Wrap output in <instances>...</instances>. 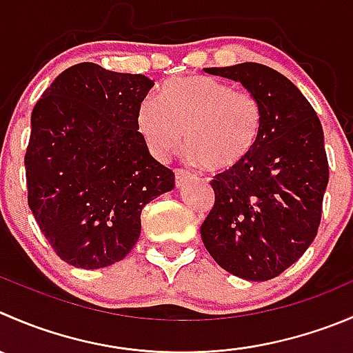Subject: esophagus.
Instances as JSON below:
<instances>
[{
  "label": "esophagus",
  "instance_id": "esophagus-1",
  "mask_svg": "<svg viewBox=\"0 0 353 353\" xmlns=\"http://www.w3.org/2000/svg\"><path fill=\"white\" fill-rule=\"evenodd\" d=\"M190 179H191V174L188 172V170H183V169L176 170V186L177 188H181L184 183H188Z\"/></svg>",
  "mask_w": 353,
  "mask_h": 353
}]
</instances>
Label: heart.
Listing matches in <instances>:
<instances>
[{
	"label": "heart",
	"instance_id": "obj_1",
	"mask_svg": "<svg viewBox=\"0 0 353 353\" xmlns=\"http://www.w3.org/2000/svg\"><path fill=\"white\" fill-rule=\"evenodd\" d=\"M262 107L250 91L205 75L167 82L138 110V131L150 153L165 160L186 150L203 169L219 172L239 165L262 132Z\"/></svg>",
	"mask_w": 353,
	"mask_h": 353
}]
</instances>
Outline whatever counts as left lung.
<instances>
[{
	"label": "left lung",
	"instance_id": "1",
	"mask_svg": "<svg viewBox=\"0 0 353 353\" xmlns=\"http://www.w3.org/2000/svg\"><path fill=\"white\" fill-rule=\"evenodd\" d=\"M239 82L262 107V132L239 165L212 179L200 229L212 259L246 281H268L312 245L330 181L319 117L290 79L265 65L205 68Z\"/></svg>",
	"mask_w": 353,
	"mask_h": 353
}]
</instances>
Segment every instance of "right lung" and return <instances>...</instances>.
<instances>
[{"instance_id": "right-lung-1", "label": "right lung", "mask_w": 353, "mask_h": 353, "mask_svg": "<svg viewBox=\"0 0 353 353\" xmlns=\"http://www.w3.org/2000/svg\"><path fill=\"white\" fill-rule=\"evenodd\" d=\"M155 82L91 61L61 72L30 115L29 207L57 255L79 269L124 259L141 234V210L174 188L138 131Z\"/></svg>"}]
</instances>
